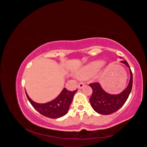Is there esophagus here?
<instances>
[{"label":"esophagus","instance_id":"esophagus-1","mask_svg":"<svg viewBox=\"0 0 147 147\" xmlns=\"http://www.w3.org/2000/svg\"><path fill=\"white\" fill-rule=\"evenodd\" d=\"M85 85V83H83V82L80 83L79 84H78V88L79 89H82V88H83V87H84Z\"/></svg>","mask_w":147,"mask_h":147}]
</instances>
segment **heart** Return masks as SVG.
Segmentation results:
<instances>
[{
    "label": "heart",
    "instance_id": "b5f03b06",
    "mask_svg": "<svg viewBox=\"0 0 147 147\" xmlns=\"http://www.w3.org/2000/svg\"><path fill=\"white\" fill-rule=\"evenodd\" d=\"M104 65L105 62L102 60H96L81 69L78 73V75L83 78H87L91 77L99 71Z\"/></svg>",
    "mask_w": 147,
    "mask_h": 147
}]
</instances>
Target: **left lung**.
Masks as SVG:
<instances>
[{"label": "left lung", "instance_id": "1", "mask_svg": "<svg viewBox=\"0 0 147 147\" xmlns=\"http://www.w3.org/2000/svg\"><path fill=\"white\" fill-rule=\"evenodd\" d=\"M129 69L130 81L124 90L119 94H110L105 92L99 83H90L92 94L90 103L95 111L102 115H110L119 110L124 105L130 94L133 87V73L126 60L121 62Z\"/></svg>", "mask_w": 147, "mask_h": 147}]
</instances>
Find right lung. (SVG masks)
Returning a JSON list of instances; mask_svg holds the SVG:
<instances>
[{"mask_svg":"<svg viewBox=\"0 0 147 147\" xmlns=\"http://www.w3.org/2000/svg\"><path fill=\"white\" fill-rule=\"evenodd\" d=\"M78 90L69 91L64 88L55 99L47 103H37L28 97L26 92L28 100L35 110L39 113L51 119H58L67 114L73 101V97Z\"/></svg>","mask_w":147,"mask_h":147,"instance_id":"1","label":"right lung"}]
</instances>
